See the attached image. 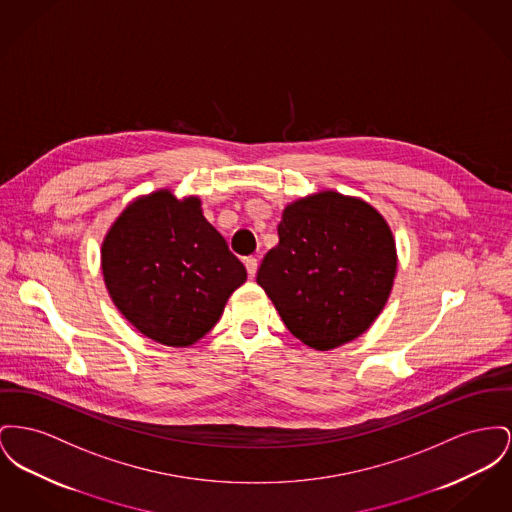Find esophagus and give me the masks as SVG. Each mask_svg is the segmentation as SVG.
<instances>
[{
    "label": "esophagus",
    "mask_w": 512,
    "mask_h": 512,
    "mask_svg": "<svg viewBox=\"0 0 512 512\" xmlns=\"http://www.w3.org/2000/svg\"><path fill=\"white\" fill-rule=\"evenodd\" d=\"M245 269H247V274H249V278H255V274H257V269H259V261L255 259V257H247L245 261Z\"/></svg>",
    "instance_id": "34e87169"
}]
</instances>
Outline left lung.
<instances>
[{"mask_svg":"<svg viewBox=\"0 0 512 512\" xmlns=\"http://www.w3.org/2000/svg\"><path fill=\"white\" fill-rule=\"evenodd\" d=\"M396 267L383 214L329 189L286 205L278 245L265 255L257 284L288 331L327 352L373 325L391 296Z\"/></svg>","mask_w":512,"mask_h":512,"instance_id":"8db88e82","label":"left lung"}]
</instances>
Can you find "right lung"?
<instances>
[{
	"label": "right lung",
	"mask_w": 512,
	"mask_h": 512,
	"mask_svg": "<svg viewBox=\"0 0 512 512\" xmlns=\"http://www.w3.org/2000/svg\"><path fill=\"white\" fill-rule=\"evenodd\" d=\"M104 284L121 315L158 344L185 348L222 317L247 278L203 216L201 199L158 189L131 201L100 249Z\"/></svg>",
	"instance_id": "1"
}]
</instances>
